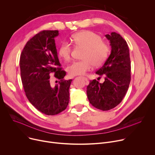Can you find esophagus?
Here are the masks:
<instances>
[{"mask_svg":"<svg viewBox=\"0 0 155 155\" xmlns=\"http://www.w3.org/2000/svg\"><path fill=\"white\" fill-rule=\"evenodd\" d=\"M82 78L84 79V80H85V81H88V79H87L86 77H82Z\"/></svg>","mask_w":155,"mask_h":155,"instance_id":"34e87169","label":"esophagus"}]
</instances>
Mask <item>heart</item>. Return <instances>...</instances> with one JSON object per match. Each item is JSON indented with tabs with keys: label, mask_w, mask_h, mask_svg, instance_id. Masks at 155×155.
Wrapping results in <instances>:
<instances>
[{
	"label": "heart",
	"mask_w": 155,
	"mask_h": 155,
	"mask_svg": "<svg viewBox=\"0 0 155 155\" xmlns=\"http://www.w3.org/2000/svg\"><path fill=\"white\" fill-rule=\"evenodd\" d=\"M72 42L76 47L84 49L82 54V60L74 61L67 67L70 76L82 75L91 70L93 65L99 67L105 62L107 58L110 47L102 41L98 34L88 30L81 31L73 35L71 38ZM72 48L66 42L61 43L58 50V56L65 61L71 58Z\"/></svg>",
	"instance_id": "1"
}]
</instances>
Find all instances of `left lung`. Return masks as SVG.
<instances>
[{
  "label": "left lung",
  "instance_id": "8db88e82",
  "mask_svg": "<svg viewBox=\"0 0 155 155\" xmlns=\"http://www.w3.org/2000/svg\"><path fill=\"white\" fill-rule=\"evenodd\" d=\"M110 40L111 54L96 74L105 76L100 84L90 81L87 94L90 104L97 109L107 111L117 107L125 96L131 80V62L128 44L118 34L105 35Z\"/></svg>",
  "mask_w": 155,
  "mask_h": 155
}]
</instances>
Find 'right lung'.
Segmentation results:
<instances>
[{
	"mask_svg": "<svg viewBox=\"0 0 155 155\" xmlns=\"http://www.w3.org/2000/svg\"><path fill=\"white\" fill-rule=\"evenodd\" d=\"M58 34V30L41 31L27 42L20 58V75L26 97L36 109L47 115L65 110L70 98L72 80L64 79L66 72L60 68L55 43ZM51 74L59 80L55 87L51 85Z\"/></svg>",
	"mask_w": 155,
	"mask_h": 155,
	"instance_id": "add662e5",
	"label": "right lung"
}]
</instances>
